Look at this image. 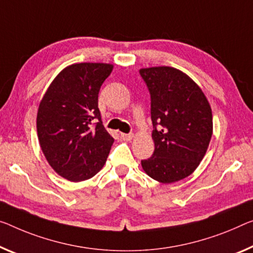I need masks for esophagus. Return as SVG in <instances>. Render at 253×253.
<instances>
[{
	"mask_svg": "<svg viewBox=\"0 0 253 253\" xmlns=\"http://www.w3.org/2000/svg\"><path fill=\"white\" fill-rule=\"evenodd\" d=\"M121 138L123 140H126V141H130L133 138V134L132 133H121Z\"/></svg>",
	"mask_w": 253,
	"mask_h": 253,
	"instance_id": "1",
	"label": "esophagus"
}]
</instances>
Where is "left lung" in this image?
<instances>
[{"label": "left lung", "mask_w": 253, "mask_h": 253, "mask_svg": "<svg viewBox=\"0 0 253 253\" xmlns=\"http://www.w3.org/2000/svg\"><path fill=\"white\" fill-rule=\"evenodd\" d=\"M150 94L153 156L141 161L148 175L161 183L183 180L203 161L212 134V114L200 87L180 70H139ZM159 127H157V126Z\"/></svg>", "instance_id": "8db88e82"}]
</instances>
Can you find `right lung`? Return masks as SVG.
<instances>
[{"label": "right lung", "mask_w": 253, "mask_h": 253, "mask_svg": "<svg viewBox=\"0 0 253 253\" xmlns=\"http://www.w3.org/2000/svg\"><path fill=\"white\" fill-rule=\"evenodd\" d=\"M113 65L76 63L56 76L37 112L42 154L60 176L71 182L103 169L114 139L103 126L98 92Z\"/></svg>", "instance_id": "obj_1"}]
</instances>
